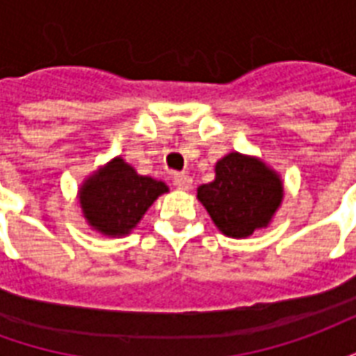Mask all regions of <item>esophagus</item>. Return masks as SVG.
Listing matches in <instances>:
<instances>
[{
	"mask_svg": "<svg viewBox=\"0 0 356 356\" xmlns=\"http://www.w3.org/2000/svg\"><path fill=\"white\" fill-rule=\"evenodd\" d=\"M173 185L177 186L179 191H191L193 188V177H188L186 173H175L173 175Z\"/></svg>",
	"mask_w": 356,
	"mask_h": 356,
	"instance_id": "obj_1",
	"label": "esophagus"
}]
</instances>
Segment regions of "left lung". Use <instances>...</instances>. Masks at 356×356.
<instances>
[{
    "label": "left lung",
    "instance_id": "obj_1",
    "mask_svg": "<svg viewBox=\"0 0 356 356\" xmlns=\"http://www.w3.org/2000/svg\"><path fill=\"white\" fill-rule=\"evenodd\" d=\"M284 196L282 179L254 156L231 152L216 163V179L198 186V200L225 236L246 238L265 229Z\"/></svg>",
    "mask_w": 356,
    "mask_h": 356
}]
</instances>
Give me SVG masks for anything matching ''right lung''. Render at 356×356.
<instances>
[{
  "label": "right lung",
  "instance_id": "right-lung-1",
  "mask_svg": "<svg viewBox=\"0 0 356 356\" xmlns=\"http://www.w3.org/2000/svg\"><path fill=\"white\" fill-rule=\"evenodd\" d=\"M163 193H168L163 181L139 175L118 156L83 181L80 206L95 231L106 236H125Z\"/></svg>",
  "mask_w": 356,
  "mask_h": 356
}]
</instances>
